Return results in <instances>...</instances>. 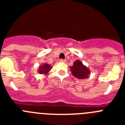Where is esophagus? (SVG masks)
Returning a JSON list of instances; mask_svg holds the SVG:
<instances>
[{
	"instance_id": "obj_1",
	"label": "esophagus",
	"mask_w": 125,
	"mask_h": 125,
	"mask_svg": "<svg viewBox=\"0 0 125 125\" xmlns=\"http://www.w3.org/2000/svg\"><path fill=\"white\" fill-rule=\"evenodd\" d=\"M59 61L61 62H66V61L64 60V59H61L60 60H59Z\"/></svg>"
}]
</instances>
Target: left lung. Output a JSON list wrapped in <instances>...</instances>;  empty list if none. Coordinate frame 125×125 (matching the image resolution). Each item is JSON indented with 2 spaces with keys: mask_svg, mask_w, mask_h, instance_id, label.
Wrapping results in <instances>:
<instances>
[{
  "mask_svg": "<svg viewBox=\"0 0 125 125\" xmlns=\"http://www.w3.org/2000/svg\"><path fill=\"white\" fill-rule=\"evenodd\" d=\"M70 68L73 75L78 79H84L89 77L90 70L78 59L74 62L73 66H70Z\"/></svg>",
  "mask_w": 125,
  "mask_h": 125,
  "instance_id": "left-lung-1",
  "label": "left lung"
}]
</instances>
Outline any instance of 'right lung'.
<instances>
[{"label": "right lung", "instance_id": "obj_1", "mask_svg": "<svg viewBox=\"0 0 125 125\" xmlns=\"http://www.w3.org/2000/svg\"><path fill=\"white\" fill-rule=\"evenodd\" d=\"M52 67L48 64H43L42 66H40L39 67L38 73L40 74H47L49 72V71L52 69Z\"/></svg>", "mask_w": 125, "mask_h": 125}]
</instances>
